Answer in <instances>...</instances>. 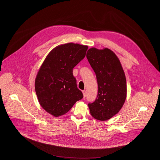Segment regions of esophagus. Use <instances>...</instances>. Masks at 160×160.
Here are the masks:
<instances>
[{"instance_id":"1","label":"esophagus","mask_w":160,"mask_h":160,"mask_svg":"<svg viewBox=\"0 0 160 160\" xmlns=\"http://www.w3.org/2000/svg\"><path fill=\"white\" fill-rule=\"evenodd\" d=\"M82 92H83V97L85 98L86 97V91L83 90V91H82Z\"/></svg>"}]
</instances>
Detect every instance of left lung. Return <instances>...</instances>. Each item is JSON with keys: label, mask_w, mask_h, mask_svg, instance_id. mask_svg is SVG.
I'll return each instance as SVG.
<instances>
[{"label": "left lung", "mask_w": 160, "mask_h": 160, "mask_svg": "<svg viewBox=\"0 0 160 160\" xmlns=\"http://www.w3.org/2000/svg\"><path fill=\"white\" fill-rule=\"evenodd\" d=\"M86 58L98 81V94L88 107L91 116L98 121H107L123 106L127 96L125 75L119 58L110 49L88 50Z\"/></svg>", "instance_id": "obj_1"}]
</instances>
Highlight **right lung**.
I'll return each instance as SVG.
<instances>
[{
    "mask_svg": "<svg viewBox=\"0 0 160 160\" xmlns=\"http://www.w3.org/2000/svg\"><path fill=\"white\" fill-rule=\"evenodd\" d=\"M87 46L68 43L50 51L35 79V91L41 106L55 117L68 112L83 98L77 88L73 68L86 55Z\"/></svg>",
    "mask_w": 160,
    "mask_h": 160,
    "instance_id": "right-lung-1",
    "label": "right lung"
}]
</instances>
